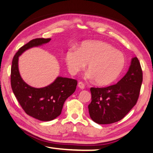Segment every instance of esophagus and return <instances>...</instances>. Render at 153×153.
<instances>
[{
  "label": "esophagus",
  "mask_w": 153,
  "mask_h": 153,
  "mask_svg": "<svg viewBox=\"0 0 153 153\" xmlns=\"http://www.w3.org/2000/svg\"><path fill=\"white\" fill-rule=\"evenodd\" d=\"M78 87L80 88V89H84L85 88V85H84V84L83 82H79V83H78Z\"/></svg>",
  "instance_id": "esophagus-1"
}]
</instances>
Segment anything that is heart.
<instances>
[{"label":"heart","instance_id":"1","mask_svg":"<svg viewBox=\"0 0 153 153\" xmlns=\"http://www.w3.org/2000/svg\"><path fill=\"white\" fill-rule=\"evenodd\" d=\"M65 61L71 75H76L88 64V77L99 85L114 82L123 71L126 59L121 52L103 41H87L77 50L69 49Z\"/></svg>","mask_w":153,"mask_h":153}]
</instances>
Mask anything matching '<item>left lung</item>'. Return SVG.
<instances>
[{
	"label": "left lung",
	"mask_w": 153,
	"mask_h": 153,
	"mask_svg": "<svg viewBox=\"0 0 153 153\" xmlns=\"http://www.w3.org/2000/svg\"><path fill=\"white\" fill-rule=\"evenodd\" d=\"M143 82L138 58H132L126 74L117 84L105 88H91L88 105L91 120L99 124L114 123L123 119L137 104Z\"/></svg>",
	"instance_id": "left-lung-1"
}]
</instances>
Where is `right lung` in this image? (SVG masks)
I'll list each match as a JSON object with an SVG mask.
<instances>
[{"label": "right lung", "mask_w": 153, "mask_h": 153, "mask_svg": "<svg viewBox=\"0 0 153 153\" xmlns=\"http://www.w3.org/2000/svg\"><path fill=\"white\" fill-rule=\"evenodd\" d=\"M51 39L37 38L30 41L18 50L11 66L10 84L14 94L25 112L41 121H50L59 116L68 97L76 89V79L57 77L50 85L41 88L29 85L21 78L18 68L19 57L33 47L49 42Z\"/></svg>", "instance_id": "obj_1"}]
</instances>
